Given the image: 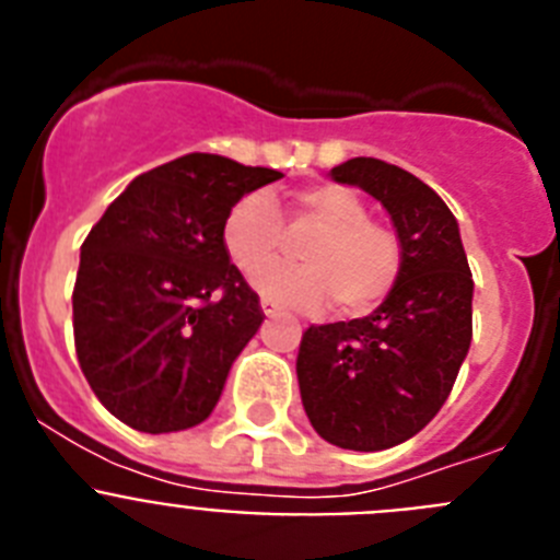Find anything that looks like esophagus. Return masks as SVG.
Returning a JSON list of instances; mask_svg holds the SVG:
<instances>
[{"instance_id": "1", "label": "esophagus", "mask_w": 560, "mask_h": 560, "mask_svg": "<svg viewBox=\"0 0 560 560\" xmlns=\"http://www.w3.org/2000/svg\"><path fill=\"white\" fill-rule=\"evenodd\" d=\"M260 311H264L266 316H277V314H280V305L271 303V300H266V296H264V300H260Z\"/></svg>"}]
</instances>
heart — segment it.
I'll return each mask as SVG.
<instances>
[{
    "mask_svg": "<svg viewBox=\"0 0 560 560\" xmlns=\"http://www.w3.org/2000/svg\"><path fill=\"white\" fill-rule=\"evenodd\" d=\"M291 230H316L300 252L305 266H271L252 283L266 300L289 308H319L336 300L345 314H368L393 291L400 244L389 226L370 221L368 205L339 185H316L294 196ZM232 264L255 275L283 249V221L266 192H249L224 221Z\"/></svg>",
    "mask_w": 560,
    "mask_h": 560,
    "instance_id": "b5f03b06",
    "label": "heart"
}]
</instances>
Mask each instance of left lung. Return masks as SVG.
Masks as SVG:
<instances>
[{
  "label": "left lung",
  "mask_w": 560,
  "mask_h": 560,
  "mask_svg": "<svg viewBox=\"0 0 560 560\" xmlns=\"http://www.w3.org/2000/svg\"><path fill=\"white\" fill-rule=\"evenodd\" d=\"M389 212L400 275L373 314L311 325L296 381L316 434L350 452L415 438L446 404L471 348L474 280L446 201L409 171L355 156L330 171Z\"/></svg>",
  "instance_id": "obj_1"
}]
</instances>
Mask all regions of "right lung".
Instances as JSON below:
<instances>
[{
  "label": "right lung",
  "instance_id": "obj_1",
  "mask_svg": "<svg viewBox=\"0 0 560 560\" xmlns=\"http://www.w3.org/2000/svg\"><path fill=\"white\" fill-rule=\"evenodd\" d=\"M283 179L215 153L142 173L81 246L72 325L89 387L145 434L199 427L264 323L224 246L235 201Z\"/></svg>",
  "mask_w": 560,
  "mask_h": 560
}]
</instances>
